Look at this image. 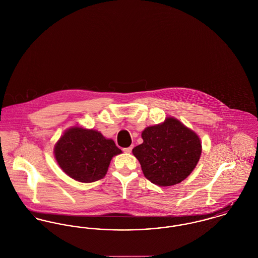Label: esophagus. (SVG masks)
Returning a JSON list of instances; mask_svg holds the SVG:
<instances>
[{"mask_svg": "<svg viewBox=\"0 0 258 258\" xmlns=\"http://www.w3.org/2000/svg\"><path fill=\"white\" fill-rule=\"evenodd\" d=\"M133 148H134V145H132L130 147H126V148H123L122 151L124 152V153H131L132 150H133Z\"/></svg>", "mask_w": 258, "mask_h": 258, "instance_id": "obj_1", "label": "esophagus"}]
</instances>
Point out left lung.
Returning a JSON list of instances; mask_svg holds the SVG:
<instances>
[{
	"label": "left lung",
	"mask_w": 258,
	"mask_h": 258,
	"mask_svg": "<svg viewBox=\"0 0 258 258\" xmlns=\"http://www.w3.org/2000/svg\"><path fill=\"white\" fill-rule=\"evenodd\" d=\"M143 143L133 149L144 176L159 186L184 180L197 166L202 144L197 135L174 118L148 126Z\"/></svg>",
	"instance_id": "obj_1"
}]
</instances>
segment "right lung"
<instances>
[{
  "label": "right lung",
  "mask_w": 258,
  "mask_h": 258,
  "mask_svg": "<svg viewBox=\"0 0 258 258\" xmlns=\"http://www.w3.org/2000/svg\"><path fill=\"white\" fill-rule=\"evenodd\" d=\"M121 153L112 139L96 131L77 126L65 132L54 148L63 171L77 181L86 183L103 178L112 158Z\"/></svg>",
  "instance_id": "add662e5"
}]
</instances>
